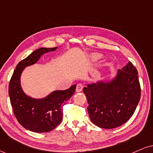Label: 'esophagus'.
Listing matches in <instances>:
<instances>
[{"mask_svg": "<svg viewBox=\"0 0 153 153\" xmlns=\"http://www.w3.org/2000/svg\"><path fill=\"white\" fill-rule=\"evenodd\" d=\"M82 88H83V85L81 83H78L76 86V91L77 92H80L82 91Z\"/></svg>", "mask_w": 153, "mask_h": 153, "instance_id": "obj_1", "label": "esophagus"}]
</instances>
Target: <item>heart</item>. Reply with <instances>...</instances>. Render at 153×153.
<instances>
[{
  "label": "heart",
  "instance_id": "1",
  "mask_svg": "<svg viewBox=\"0 0 153 153\" xmlns=\"http://www.w3.org/2000/svg\"><path fill=\"white\" fill-rule=\"evenodd\" d=\"M95 57H96V56H95Z\"/></svg>",
  "mask_w": 153,
  "mask_h": 153
}]
</instances>
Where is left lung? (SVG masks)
I'll list each match as a JSON object with an SVG mask.
<instances>
[{"instance_id":"left-lung-1","label":"left lung","mask_w":153,"mask_h":153,"mask_svg":"<svg viewBox=\"0 0 153 153\" xmlns=\"http://www.w3.org/2000/svg\"><path fill=\"white\" fill-rule=\"evenodd\" d=\"M89 117L103 129L122 126L131 118L141 96L138 72L131 62L108 83L99 82L83 88Z\"/></svg>"}]
</instances>
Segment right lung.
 <instances>
[{
	"label": "right lung",
	"instance_id": "add662e5",
	"mask_svg": "<svg viewBox=\"0 0 153 153\" xmlns=\"http://www.w3.org/2000/svg\"><path fill=\"white\" fill-rule=\"evenodd\" d=\"M56 49L34 51L19 62L9 82L8 94L16 118L22 127L34 132H48L58 126L62 119V107L75 91L76 85H73L67 90L54 91L42 99H34L26 96L21 88L20 77L24 68L36 63L42 54Z\"/></svg>",
	"mask_w": 153,
	"mask_h": 153
}]
</instances>
